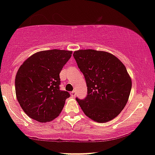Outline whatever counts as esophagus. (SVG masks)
<instances>
[{"label": "esophagus", "mask_w": 155, "mask_h": 155, "mask_svg": "<svg viewBox=\"0 0 155 155\" xmlns=\"http://www.w3.org/2000/svg\"><path fill=\"white\" fill-rule=\"evenodd\" d=\"M70 95H71L72 97H74L75 95V92L74 91H72V92H70Z\"/></svg>", "instance_id": "34e87169"}]
</instances>
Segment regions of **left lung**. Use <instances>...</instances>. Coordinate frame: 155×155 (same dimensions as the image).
I'll use <instances>...</instances> for the list:
<instances>
[{
	"label": "left lung",
	"mask_w": 155,
	"mask_h": 155,
	"mask_svg": "<svg viewBox=\"0 0 155 155\" xmlns=\"http://www.w3.org/2000/svg\"><path fill=\"white\" fill-rule=\"evenodd\" d=\"M73 56L85 76L87 95L76 98L84 114L98 123L116 118L127 105L131 79L119 59L104 51L80 49Z\"/></svg>",
	"instance_id": "left-lung-1"
}]
</instances>
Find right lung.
Here are the masks:
<instances>
[{"instance_id":"add662e5","label":"right lung","mask_w":155,"mask_h":155,"mask_svg":"<svg viewBox=\"0 0 155 155\" xmlns=\"http://www.w3.org/2000/svg\"><path fill=\"white\" fill-rule=\"evenodd\" d=\"M72 53L62 49L40 51L18 68L15 79L16 98L32 119L45 123L60 115L70 97L68 92L60 90V73Z\"/></svg>"}]
</instances>
